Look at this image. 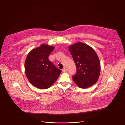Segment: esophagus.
<instances>
[{"label": "esophagus", "mask_w": 125, "mask_h": 125, "mask_svg": "<svg viewBox=\"0 0 125 125\" xmlns=\"http://www.w3.org/2000/svg\"><path fill=\"white\" fill-rule=\"evenodd\" d=\"M62 71L63 72H65V71H67V69H66V67H64V68L62 69Z\"/></svg>", "instance_id": "esophagus-1"}]
</instances>
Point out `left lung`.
Listing matches in <instances>:
<instances>
[{
    "instance_id": "1",
    "label": "left lung",
    "mask_w": 125,
    "mask_h": 125,
    "mask_svg": "<svg viewBox=\"0 0 125 125\" xmlns=\"http://www.w3.org/2000/svg\"><path fill=\"white\" fill-rule=\"evenodd\" d=\"M69 50L75 62L76 73L73 79L81 88H89L99 78L100 64L94 50L87 44L81 42L69 46Z\"/></svg>"
}]
</instances>
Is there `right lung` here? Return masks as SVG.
I'll return each instance as SVG.
<instances>
[{
  "instance_id": "right-lung-1",
  "label": "right lung",
  "mask_w": 125,
  "mask_h": 125,
  "mask_svg": "<svg viewBox=\"0 0 125 125\" xmlns=\"http://www.w3.org/2000/svg\"><path fill=\"white\" fill-rule=\"evenodd\" d=\"M54 47L43 44L32 50L25 62V73L30 83L35 87L45 89L57 81L61 70L57 68L49 60Z\"/></svg>"
}]
</instances>
